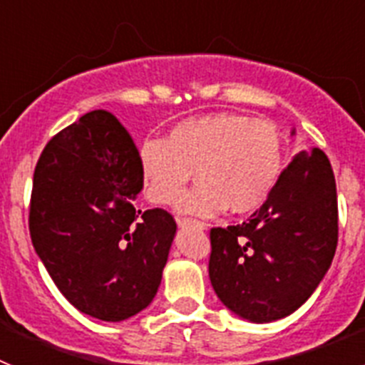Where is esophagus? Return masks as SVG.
I'll list each match as a JSON object with an SVG mask.
<instances>
[{
  "instance_id": "34e87169",
  "label": "esophagus",
  "mask_w": 365,
  "mask_h": 365,
  "mask_svg": "<svg viewBox=\"0 0 365 365\" xmlns=\"http://www.w3.org/2000/svg\"><path fill=\"white\" fill-rule=\"evenodd\" d=\"M177 225H179L180 228H188V227H195V228H201V230H205L206 225L201 221H195V219H188V217H180L177 219Z\"/></svg>"
}]
</instances>
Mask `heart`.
Wrapping results in <instances>:
<instances>
[{
	"label": "heart",
	"mask_w": 365,
	"mask_h": 365,
	"mask_svg": "<svg viewBox=\"0 0 365 365\" xmlns=\"http://www.w3.org/2000/svg\"><path fill=\"white\" fill-rule=\"evenodd\" d=\"M285 153L270 122L243 113H210L185 118L164 140H146L138 150V172L151 202L173 205L193 177L197 185L177 202L182 214H232L259 208L278 185Z\"/></svg>",
	"instance_id": "heart-1"
}]
</instances>
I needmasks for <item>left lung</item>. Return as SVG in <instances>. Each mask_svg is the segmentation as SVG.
Returning <instances> with one entry per match:
<instances>
[{"mask_svg":"<svg viewBox=\"0 0 365 365\" xmlns=\"http://www.w3.org/2000/svg\"><path fill=\"white\" fill-rule=\"evenodd\" d=\"M210 243L212 287L234 314L267 324L302 307L338 243L336 182L327 155L299 150L259 210L235 227L212 228Z\"/></svg>","mask_w":365,"mask_h":365,"instance_id":"8db88e82","label":"left lung"}]
</instances>
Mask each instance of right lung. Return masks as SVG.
<instances>
[{
  "label": "right lung",
  "instance_id": "obj_1",
  "mask_svg": "<svg viewBox=\"0 0 365 365\" xmlns=\"http://www.w3.org/2000/svg\"><path fill=\"white\" fill-rule=\"evenodd\" d=\"M138 150L109 111L86 113L51 138L34 170L29 230L58 291L83 314L128 320L159 291L177 225L140 212Z\"/></svg>",
  "mask_w": 365,
  "mask_h": 365
}]
</instances>
